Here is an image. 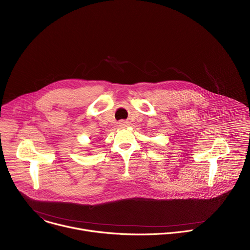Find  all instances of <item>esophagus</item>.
<instances>
[{
    "mask_svg": "<svg viewBox=\"0 0 250 250\" xmlns=\"http://www.w3.org/2000/svg\"><path fill=\"white\" fill-rule=\"evenodd\" d=\"M120 125H126V122L121 121V122H120Z\"/></svg>",
    "mask_w": 250,
    "mask_h": 250,
    "instance_id": "1",
    "label": "esophagus"
}]
</instances>
